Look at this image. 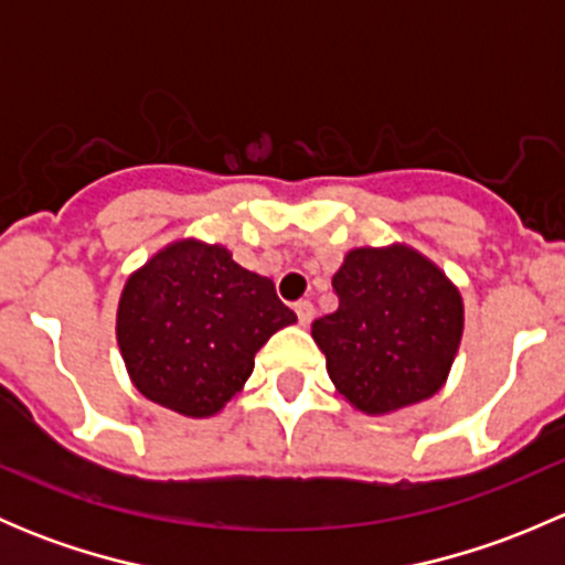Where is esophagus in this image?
Listing matches in <instances>:
<instances>
[{
  "mask_svg": "<svg viewBox=\"0 0 565 565\" xmlns=\"http://www.w3.org/2000/svg\"><path fill=\"white\" fill-rule=\"evenodd\" d=\"M295 315H298L300 324H309L311 319H315V303H311V300H298V303H295Z\"/></svg>",
  "mask_w": 565,
  "mask_h": 565,
  "instance_id": "1",
  "label": "esophagus"
}]
</instances>
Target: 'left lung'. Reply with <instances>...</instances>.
<instances>
[{
	"instance_id": "1",
	"label": "left lung",
	"mask_w": 565,
	"mask_h": 565,
	"mask_svg": "<svg viewBox=\"0 0 565 565\" xmlns=\"http://www.w3.org/2000/svg\"><path fill=\"white\" fill-rule=\"evenodd\" d=\"M339 309L311 335L350 404L383 415L435 396L461 339V298L418 250L355 248L333 276Z\"/></svg>"
}]
</instances>
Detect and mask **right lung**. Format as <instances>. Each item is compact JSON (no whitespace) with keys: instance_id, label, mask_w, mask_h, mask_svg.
<instances>
[{"instance_id":"add662e5","label":"right lung","mask_w":565,"mask_h":565,"mask_svg":"<svg viewBox=\"0 0 565 565\" xmlns=\"http://www.w3.org/2000/svg\"><path fill=\"white\" fill-rule=\"evenodd\" d=\"M295 319L270 278L226 248L180 241L128 278L117 341L139 393L207 418L243 388L259 347Z\"/></svg>"}]
</instances>
